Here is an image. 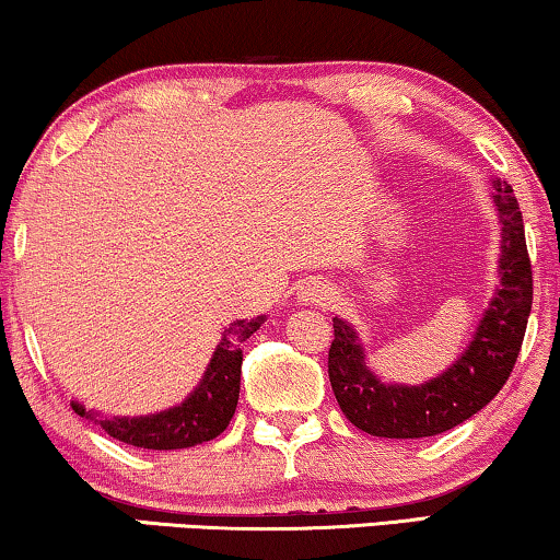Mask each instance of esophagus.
<instances>
[{
  "label": "esophagus",
  "mask_w": 560,
  "mask_h": 560,
  "mask_svg": "<svg viewBox=\"0 0 560 560\" xmlns=\"http://www.w3.org/2000/svg\"><path fill=\"white\" fill-rule=\"evenodd\" d=\"M334 300V288L323 280H305L298 285V303L303 305H328Z\"/></svg>",
  "instance_id": "esophagus-1"
}]
</instances>
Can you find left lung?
<instances>
[{"mask_svg":"<svg viewBox=\"0 0 560 560\" xmlns=\"http://www.w3.org/2000/svg\"><path fill=\"white\" fill-rule=\"evenodd\" d=\"M490 197L500 220V285L472 340L442 374L424 384H386L366 361L351 323L334 318L328 376L346 419L361 432L388 440H421L447 432L495 399L521 353L533 305V272L525 226L508 182L492 179Z\"/></svg>","mask_w":560,"mask_h":560,"instance_id":"8db88e82","label":"left lung"}]
</instances>
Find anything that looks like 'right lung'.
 Wrapping results in <instances>:
<instances>
[{
    "instance_id": "right-lung-1",
    "label": "right lung",
    "mask_w": 560,
    "mask_h": 560,
    "mask_svg": "<svg viewBox=\"0 0 560 560\" xmlns=\"http://www.w3.org/2000/svg\"><path fill=\"white\" fill-rule=\"evenodd\" d=\"M262 323L265 315H257L253 320H237L224 328L197 388L172 409L145 417H103L78 401H70V407L75 415L101 424L113 440L133 444V447L184 450L214 440L230 427L234 409H237L242 340L253 336Z\"/></svg>"
}]
</instances>
